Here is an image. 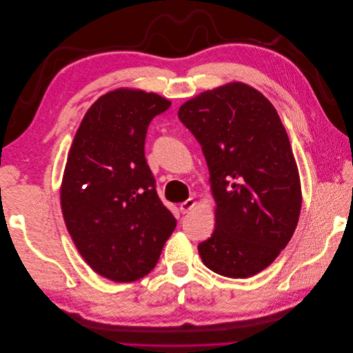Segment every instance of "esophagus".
Wrapping results in <instances>:
<instances>
[{
	"mask_svg": "<svg viewBox=\"0 0 353 353\" xmlns=\"http://www.w3.org/2000/svg\"><path fill=\"white\" fill-rule=\"evenodd\" d=\"M194 206H196L194 199H188V200L181 203V205H179V212H181V213H188Z\"/></svg>",
	"mask_w": 353,
	"mask_h": 353,
	"instance_id": "34e87169",
	"label": "esophagus"
}]
</instances>
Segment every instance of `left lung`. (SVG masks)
Here are the masks:
<instances>
[{"instance_id": "left-lung-1", "label": "left lung", "mask_w": 353, "mask_h": 353, "mask_svg": "<svg viewBox=\"0 0 353 353\" xmlns=\"http://www.w3.org/2000/svg\"><path fill=\"white\" fill-rule=\"evenodd\" d=\"M210 172L215 231L199 244L209 270L248 279L290 241L302 208L290 140L271 101L243 82L199 94L178 110Z\"/></svg>"}]
</instances>
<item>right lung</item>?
<instances>
[{
  "label": "right lung",
  "mask_w": 353,
  "mask_h": 353,
  "mask_svg": "<svg viewBox=\"0 0 353 353\" xmlns=\"http://www.w3.org/2000/svg\"><path fill=\"white\" fill-rule=\"evenodd\" d=\"M170 101L119 88L95 101L74 134L60 188L63 218L99 275L131 283L150 272L176 227L144 154L147 128Z\"/></svg>",
  "instance_id": "obj_1"
}]
</instances>
